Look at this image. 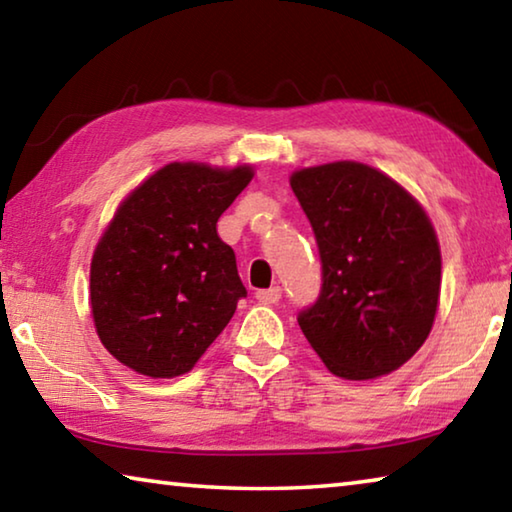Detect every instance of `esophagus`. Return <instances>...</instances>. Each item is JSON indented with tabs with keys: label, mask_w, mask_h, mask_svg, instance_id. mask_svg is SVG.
I'll use <instances>...</instances> for the list:
<instances>
[{
	"label": "esophagus",
	"mask_w": 512,
	"mask_h": 512,
	"mask_svg": "<svg viewBox=\"0 0 512 512\" xmlns=\"http://www.w3.org/2000/svg\"><path fill=\"white\" fill-rule=\"evenodd\" d=\"M255 298L262 302V305H275L277 300L282 298V289L280 287H271V289H259L255 293Z\"/></svg>",
	"instance_id": "esophagus-1"
}]
</instances>
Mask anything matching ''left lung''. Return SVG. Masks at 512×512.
Listing matches in <instances>:
<instances>
[{"mask_svg":"<svg viewBox=\"0 0 512 512\" xmlns=\"http://www.w3.org/2000/svg\"><path fill=\"white\" fill-rule=\"evenodd\" d=\"M291 189L314 230L323 287L298 325L343 379L388 375L427 341L440 296V248L427 212L361 162L300 169Z\"/></svg>","mask_w":512,"mask_h":512,"instance_id":"1","label":"left lung"}]
</instances>
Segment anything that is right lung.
<instances>
[{"mask_svg": "<svg viewBox=\"0 0 512 512\" xmlns=\"http://www.w3.org/2000/svg\"><path fill=\"white\" fill-rule=\"evenodd\" d=\"M253 169L173 162L119 205L90 266L94 327L124 366L185 375L230 323L246 287L216 221Z\"/></svg>", "mask_w": 512, "mask_h": 512, "instance_id": "obj_1", "label": "right lung"}]
</instances>
